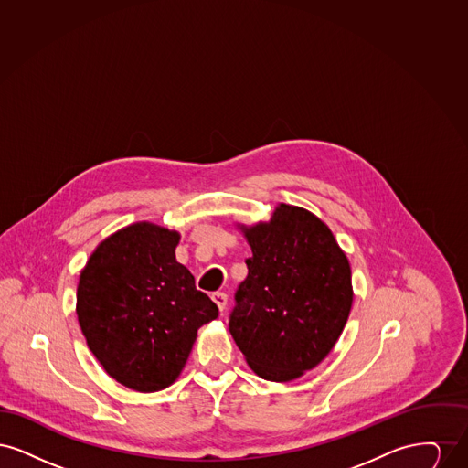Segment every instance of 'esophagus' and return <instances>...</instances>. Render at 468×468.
I'll return each mask as SVG.
<instances>
[{
	"mask_svg": "<svg viewBox=\"0 0 468 468\" xmlns=\"http://www.w3.org/2000/svg\"><path fill=\"white\" fill-rule=\"evenodd\" d=\"M212 300L219 307V311L223 312L224 307H226V302H228V294L223 292V291H216V292H212Z\"/></svg>",
	"mask_w": 468,
	"mask_h": 468,
	"instance_id": "esophagus-1",
	"label": "esophagus"
}]
</instances>
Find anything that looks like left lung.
<instances>
[{"mask_svg": "<svg viewBox=\"0 0 468 468\" xmlns=\"http://www.w3.org/2000/svg\"><path fill=\"white\" fill-rule=\"evenodd\" d=\"M237 226L252 256L229 334L256 376L290 382L328 356L344 332L355 298L349 260L302 207L279 203L267 223Z\"/></svg>", "mask_w": 468, "mask_h": 468, "instance_id": "left-lung-1", "label": "left lung"}]
</instances>
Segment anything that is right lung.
<instances>
[{"label": "right lung", "instance_id": "right-lung-1", "mask_svg": "<svg viewBox=\"0 0 468 468\" xmlns=\"http://www.w3.org/2000/svg\"><path fill=\"white\" fill-rule=\"evenodd\" d=\"M180 233L130 224L92 250L80 271L77 317L88 347L119 384L154 393L177 380L198 328L219 315L180 265Z\"/></svg>", "mask_w": 468, "mask_h": 468}]
</instances>
